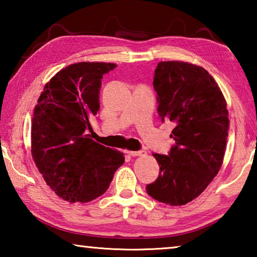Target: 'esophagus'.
<instances>
[{"label": "esophagus", "instance_id": "34e87169", "mask_svg": "<svg viewBox=\"0 0 257 257\" xmlns=\"http://www.w3.org/2000/svg\"><path fill=\"white\" fill-rule=\"evenodd\" d=\"M127 154L130 156H146L145 151H127Z\"/></svg>", "mask_w": 257, "mask_h": 257}]
</instances>
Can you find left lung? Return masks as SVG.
<instances>
[{
	"mask_svg": "<svg viewBox=\"0 0 257 257\" xmlns=\"http://www.w3.org/2000/svg\"><path fill=\"white\" fill-rule=\"evenodd\" d=\"M154 89L162 121L176 122L170 154H153L160 176L150 196L172 206L198 197L222 167L229 130L227 102L210 73L184 61H161Z\"/></svg>",
	"mask_w": 257,
	"mask_h": 257,
	"instance_id": "1",
	"label": "left lung"
}]
</instances>
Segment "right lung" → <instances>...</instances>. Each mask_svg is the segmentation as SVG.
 Instances as JSON below:
<instances>
[{"label": "right lung", "mask_w": 257, "mask_h": 257, "mask_svg": "<svg viewBox=\"0 0 257 257\" xmlns=\"http://www.w3.org/2000/svg\"><path fill=\"white\" fill-rule=\"evenodd\" d=\"M116 64L79 62L56 72L35 106L32 156L47 186L64 201L87 203L107 190L123 153L98 144L89 120L99 108L101 79Z\"/></svg>", "instance_id": "1"}]
</instances>
